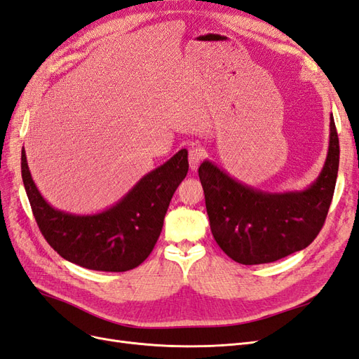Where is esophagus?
I'll use <instances>...</instances> for the list:
<instances>
[{"label":"esophagus","mask_w":359,"mask_h":359,"mask_svg":"<svg viewBox=\"0 0 359 359\" xmlns=\"http://www.w3.org/2000/svg\"><path fill=\"white\" fill-rule=\"evenodd\" d=\"M203 149L202 148H191L190 151H189V165H190V169L193 170V172H196L198 170V168H199V163H201V160L203 158Z\"/></svg>","instance_id":"1"}]
</instances>
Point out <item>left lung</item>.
Wrapping results in <instances>:
<instances>
[{"instance_id": "8db88e82", "label": "left lung", "mask_w": 359, "mask_h": 359, "mask_svg": "<svg viewBox=\"0 0 359 359\" xmlns=\"http://www.w3.org/2000/svg\"><path fill=\"white\" fill-rule=\"evenodd\" d=\"M340 145L332 114L325 165L307 189L265 191L203 160L199 178L214 240L243 265L269 264L299 252L320 232L339 173Z\"/></svg>"}]
</instances>
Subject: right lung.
Wrapping results in <instances>:
<instances>
[{
    "label": "right lung",
    "instance_id": "right-lung-1",
    "mask_svg": "<svg viewBox=\"0 0 359 359\" xmlns=\"http://www.w3.org/2000/svg\"><path fill=\"white\" fill-rule=\"evenodd\" d=\"M22 181L39 229L49 245L72 264L94 271L123 273L153 252L173 193L189 172L187 149L148 172L109 208L95 214L57 210L41 196L20 157Z\"/></svg>",
    "mask_w": 359,
    "mask_h": 359
}]
</instances>
